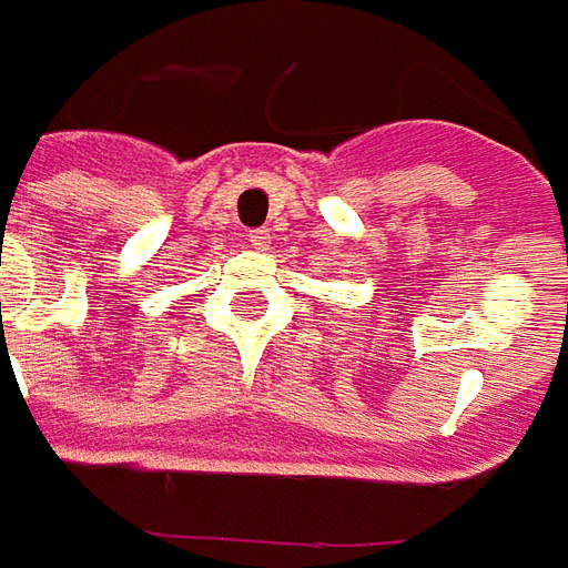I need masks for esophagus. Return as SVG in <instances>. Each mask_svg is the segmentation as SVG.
<instances>
[{
	"instance_id": "1",
	"label": "esophagus",
	"mask_w": 568,
	"mask_h": 568,
	"mask_svg": "<svg viewBox=\"0 0 568 568\" xmlns=\"http://www.w3.org/2000/svg\"><path fill=\"white\" fill-rule=\"evenodd\" d=\"M246 240L252 248H267V243H271V231H267V227H255V231H248Z\"/></svg>"
}]
</instances>
